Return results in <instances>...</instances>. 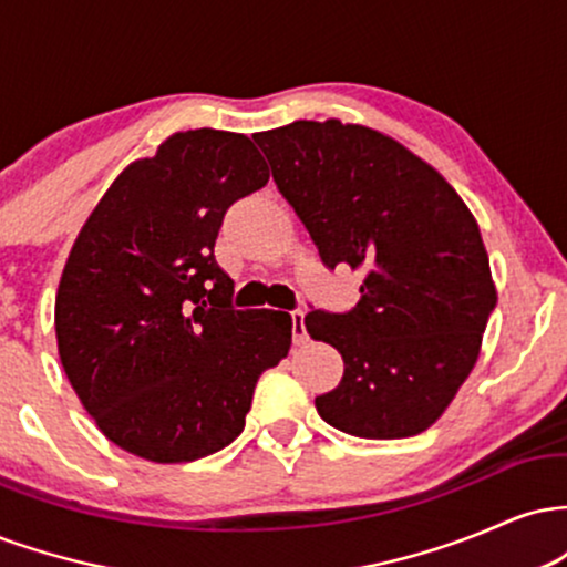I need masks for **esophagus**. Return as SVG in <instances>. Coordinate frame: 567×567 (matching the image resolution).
<instances>
[{
	"instance_id": "esophagus-1",
	"label": "esophagus",
	"mask_w": 567,
	"mask_h": 567,
	"mask_svg": "<svg viewBox=\"0 0 567 567\" xmlns=\"http://www.w3.org/2000/svg\"><path fill=\"white\" fill-rule=\"evenodd\" d=\"M290 317H292V338H296V343H303L306 341V324H303L306 311L296 309V311H290Z\"/></svg>"
}]
</instances>
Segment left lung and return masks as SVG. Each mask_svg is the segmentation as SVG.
Segmentation results:
<instances>
[{
  "mask_svg": "<svg viewBox=\"0 0 567 567\" xmlns=\"http://www.w3.org/2000/svg\"><path fill=\"white\" fill-rule=\"evenodd\" d=\"M252 138L322 264L365 275L347 315L303 317L343 357V379L317 396V413L365 440L426 432L470 379L498 301L472 210L429 162L373 127L298 120Z\"/></svg>",
  "mask_w": 567,
  "mask_h": 567,
  "instance_id": "obj_1",
  "label": "left lung"
}]
</instances>
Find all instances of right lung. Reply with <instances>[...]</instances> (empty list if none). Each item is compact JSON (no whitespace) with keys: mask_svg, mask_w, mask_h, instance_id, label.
Returning <instances> with one entry per match:
<instances>
[{"mask_svg":"<svg viewBox=\"0 0 567 567\" xmlns=\"http://www.w3.org/2000/svg\"><path fill=\"white\" fill-rule=\"evenodd\" d=\"M269 167L229 130H181L114 178L63 266L61 365L122 451L186 464L243 434L252 389L292 343L288 311L231 306L213 247L231 202Z\"/></svg>","mask_w":567,"mask_h":567,"instance_id":"right-lung-1","label":"right lung"}]
</instances>
